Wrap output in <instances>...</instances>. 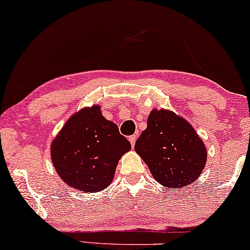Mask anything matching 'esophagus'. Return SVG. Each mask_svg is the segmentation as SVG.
Listing matches in <instances>:
<instances>
[{"mask_svg":"<svg viewBox=\"0 0 250 250\" xmlns=\"http://www.w3.org/2000/svg\"><path fill=\"white\" fill-rule=\"evenodd\" d=\"M128 140H129V142H131L132 147H134L135 141H137V135H131V137H128Z\"/></svg>","mask_w":250,"mask_h":250,"instance_id":"obj_1","label":"esophagus"}]
</instances>
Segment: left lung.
<instances>
[{
	"instance_id": "obj_1",
	"label": "left lung",
	"mask_w": 250,
	"mask_h": 250,
	"mask_svg": "<svg viewBox=\"0 0 250 250\" xmlns=\"http://www.w3.org/2000/svg\"><path fill=\"white\" fill-rule=\"evenodd\" d=\"M135 151L163 186L181 188L195 181L207 162V149L186 119L170 110H153Z\"/></svg>"
}]
</instances>
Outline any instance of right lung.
Listing matches in <instances>:
<instances>
[{
    "label": "right lung",
    "mask_w": 250,
    "mask_h": 250,
    "mask_svg": "<svg viewBox=\"0 0 250 250\" xmlns=\"http://www.w3.org/2000/svg\"><path fill=\"white\" fill-rule=\"evenodd\" d=\"M131 149L100 105L83 108L67 119L51 142V161L64 183L80 192L96 193L111 184L118 161Z\"/></svg>",
    "instance_id": "add662e5"
}]
</instances>
